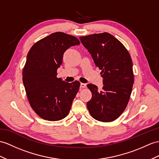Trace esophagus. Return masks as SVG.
<instances>
[{"label": "esophagus", "mask_w": 159, "mask_h": 159, "mask_svg": "<svg viewBox=\"0 0 159 159\" xmlns=\"http://www.w3.org/2000/svg\"><path fill=\"white\" fill-rule=\"evenodd\" d=\"M80 87L81 88H85L86 87V84H83V83H82L80 84Z\"/></svg>", "instance_id": "obj_1"}]
</instances>
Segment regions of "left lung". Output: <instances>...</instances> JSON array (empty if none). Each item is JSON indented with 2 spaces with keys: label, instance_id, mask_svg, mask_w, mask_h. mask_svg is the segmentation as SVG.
I'll list each match as a JSON object with an SVG mask.
<instances>
[{
  "label": "left lung",
  "instance_id": "obj_1",
  "mask_svg": "<svg viewBox=\"0 0 159 159\" xmlns=\"http://www.w3.org/2000/svg\"><path fill=\"white\" fill-rule=\"evenodd\" d=\"M102 70V90L94 84L87 85L92 98L87 102L92 117L101 122L117 119L128 104L134 82L133 63L129 52L121 42L109 33L94 34L80 38Z\"/></svg>",
  "mask_w": 159,
  "mask_h": 159
}]
</instances>
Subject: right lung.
<instances>
[{
	"mask_svg": "<svg viewBox=\"0 0 159 159\" xmlns=\"http://www.w3.org/2000/svg\"><path fill=\"white\" fill-rule=\"evenodd\" d=\"M80 44L77 38L58 32L36 42L30 48L23 69V82L31 107L42 119L55 121L68 115L80 83L61 80L57 77V71L65 50Z\"/></svg>",
	"mask_w": 159,
	"mask_h": 159,
	"instance_id": "add662e5",
	"label": "right lung"
}]
</instances>
